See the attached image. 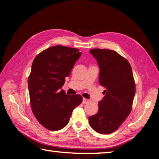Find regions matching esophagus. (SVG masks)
<instances>
[{"instance_id": "1", "label": "esophagus", "mask_w": 159, "mask_h": 159, "mask_svg": "<svg viewBox=\"0 0 159 159\" xmlns=\"http://www.w3.org/2000/svg\"><path fill=\"white\" fill-rule=\"evenodd\" d=\"M89 102H90L89 99H86V98H83L82 102H83V104H87Z\"/></svg>"}]
</instances>
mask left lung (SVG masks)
<instances>
[{
    "label": "left lung",
    "instance_id": "1",
    "mask_svg": "<svg viewBox=\"0 0 159 159\" xmlns=\"http://www.w3.org/2000/svg\"><path fill=\"white\" fill-rule=\"evenodd\" d=\"M99 66V83L105 88L99 102L98 112L88 118L93 129L101 134L117 130L132 110L135 83L129 61L117 52L91 49Z\"/></svg>",
    "mask_w": 159,
    "mask_h": 159
}]
</instances>
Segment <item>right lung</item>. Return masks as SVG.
<instances>
[{
    "label": "right lung",
    "instance_id": "1",
    "mask_svg": "<svg viewBox=\"0 0 159 159\" xmlns=\"http://www.w3.org/2000/svg\"><path fill=\"white\" fill-rule=\"evenodd\" d=\"M81 52L79 49L56 45L34 58L28 79L31 107L41 124L51 131L68 124L73 110L81 103L80 95H66L60 88L70 76Z\"/></svg>",
    "mask_w": 159,
    "mask_h": 159
}]
</instances>
